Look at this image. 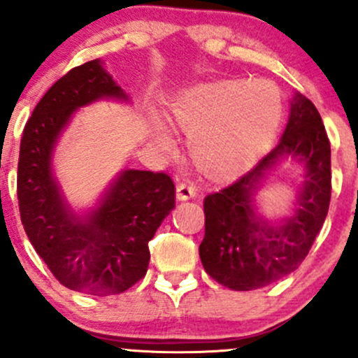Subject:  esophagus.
Here are the masks:
<instances>
[{
	"label": "esophagus",
	"instance_id": "obj_1",
	"mask_svg": "<svg viewBox=\"0 0 358 358\" xmlns=\"http://www.w3.org/2000/svg\"><path fill=\"white\" fill-rule=\"evenodd\" d=\"M176 196H178L179 201H186V199H191L196 196V187L191 186L187 182H179L178 187H176Z\"/></svg>",
	"mask_w": 358,
	"mask_h": 358
}]
</instances>
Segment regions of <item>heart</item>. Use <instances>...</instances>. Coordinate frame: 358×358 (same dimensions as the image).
I'll list each match as a JSON object with an SVG mask.
<instances>
[{
	"label": "heart",
	"mask_w": 358,
	"mask_h": 358,
	"mask_svg": "<svg viewBox=\"0 0 358 358\" xmlns=\"http://www.w3.org/2000/svg\"><path fill=\"white\" fill-rule=\"evenodd\" d=\"M282 117L280 94L263 80H218L179 95L172 121L189 134L187 153L205 178L232 179L266 152ZM164 147H171L160 133Z\"/></svg>",
	"instance_id": "heart-1"
}]
</instances>
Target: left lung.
Returning <instances> with one entry per match:
<instances>
[{
  "label": "left lung",
  "instance_id": "1",
  "mask_svg": "<svg viewBox=\"0 0 358 358\" xmlns=\"http://www.w3.org/2000/svg\"><path fill=\"white\" fill-rule=\"evenodd\" d=\"M285 156L306 174L292 217L270 224L255 213L257 184ZM331 199V147L316 106L295 94L280 143L248 174L205 198L199 257L213 280L232 290H256L297 270L309 255Z\"/></svg>",
  "mask_w": 358,
  "mask_h": 358
}]
</instances>
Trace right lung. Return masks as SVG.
I'll return each mask as SVG.
<instances>
[{
    "mask_svg": "<svg viewBox=\"0 0 358 358\" xmlns=\"http://www.w3.org/2000/svg\"><path fill=\"white\" fill-rule=\"evenodd\" d=\"M128 95L101 59L73 68L49 88L27 121L20 141L17 196L27 237L61 285L90 295H114L148 270V242L176 206L164 172H121L87 217L71 211L52 176V150L76 109Z\"/></svg>",
    "mask_w": 358,
    "mask_h": 358,
    "instance_id": "1",
    "label": "right lung"
}]
</instances>
